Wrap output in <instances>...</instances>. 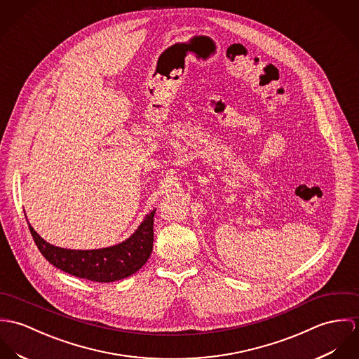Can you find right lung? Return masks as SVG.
Masks as SVG:
<instances>
[{
    "instance_id": "1",
    "label": "right lung",
    "mask_w": 359,
    "mask_h": 359,
    "mask_svg": "<svg viewBox=\"0 0 359 359\" xmlns=\"http://www.w3.org/2000/svg\"><path fill=\"white\" fill-rule=\"evenodd\" d=\"M154 213L156 209L144 217L137 230L123 242L92 250H74L50 245L41 238L29 220L27 224L42 256L55 267L79 278L114 282L135 274L149 260L154 241Z\"/></svg>"
}]
</instances>
